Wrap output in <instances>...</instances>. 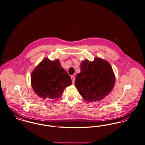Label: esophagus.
<instances>
[{"mask_svg":"<svg viewBox=\"0 0 145 145\" xmlns=\"http://www.w3.org/2000/svg\"><path fill=\"white\" fill-rule=\"evenodd\" d=\"M71 79L72 80V83H74V80H75V77H74V76H72L71 77Z\"/></svg>","mask_w":145,"mask_h":145,"instance_id":"obj_1","label":"esophagus"}]
</instances>
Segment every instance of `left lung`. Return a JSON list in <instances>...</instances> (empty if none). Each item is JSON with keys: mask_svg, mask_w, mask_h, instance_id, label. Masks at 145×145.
Instances as JSON below:
<instances>
[{"mask_svg": "<svg viewBox=\"0 0 145 145\" xmlns=\"http://www.w3.org/2000/svg\"><path fill=\"white\" fill-rule=\"evenodd\" d=\"M115 83V76L111 65L96 57L94 61H83L80 72L76 77L75 86L85 101L101 100L111 92Z\"/></svg>", "mask_w": 145, "mask_h": 145, "instance_id": "obj_1", "label": "left lung"}]
</instances>
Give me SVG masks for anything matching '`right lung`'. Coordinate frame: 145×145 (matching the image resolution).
I'll return each instance as SVG.
<instances>
[{
    "instance_id": "right-lung-1",
    "label": "right lung",
    "mask_w": 145,
    "mask_h": 145,
    "mask_svg": "<svg viewBox=\"0 0 145 145\" xmlns=\"http://www.w3.org/2000/svg\"><path fill=\"white\" fill-rule=\"evenodd\" d=\"M31 80L35 94L44 99L61 98L65 89L72 84L71 77L58 59H44L32 72Z\"/></svg>"
}]
</instances>
